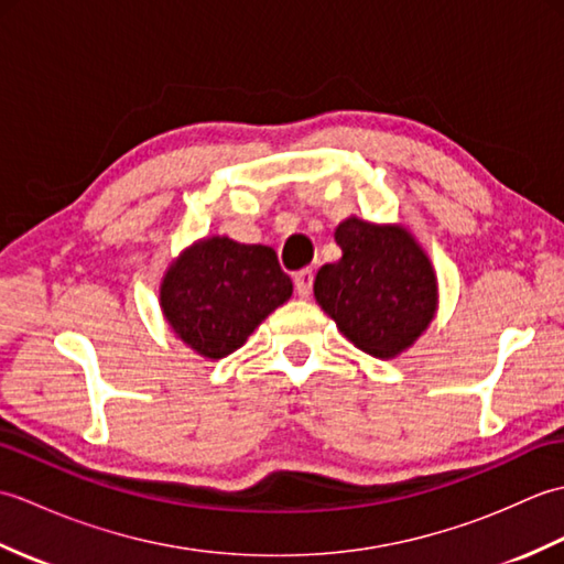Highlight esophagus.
Masks as SVG:
<instances>
[{"mask_svg":"<svg viewBox=\"0 0 564 564\" xmlns=\"http://www.w3.org/2000/svg\"><path fill=\"white\" fill-rule=\"evenodd\" d=\"M313 281H315V273L310 271V269H303V271H297L295 275H293V283H295V293L301 295V297H307L310 295V291H313Z\"/></svg>","mask_w":564,"mask_h":564,"instance_id":"esophagus-1","label":"esophagus"}]
</instances>
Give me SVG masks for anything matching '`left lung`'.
<instances>
[{"label":"left lung","mask_w":564,"mask_h":564,"mask_svg":"<svg viewBox=\"0 0 564 564\" xmlns=\"http://www.w3.org/2000/svg\"><path fill=\"white\" fill-rule=\"evenodd\" d=\"M341 259L317 271L315 297L358 349L392 358L412 346L436 310V275L402 227L349 218L337 227Z\"/></svg>","instance_id":"obj_1"}]
</instances>
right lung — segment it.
I'll list each match as a JSON object with an SVG mask.
<instances>
[{
    "instance_id": "add662e5",
    "label": "right lung",
    "mask_w": 564,
    "mask_h": 564,
    "mask_svg": "<svg viewBox=\"0 0 564 564\" xmlns=\"http://www.w3.org/2000/svg\"><path fill=\"white\" fill-rule=\"evenodd\" d=\"M293 293L271 247L203 239L166 271L160 301L172 329L200 356L223 358Z\"/></svg>"
}]
</instances>
